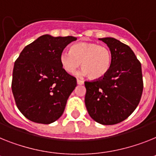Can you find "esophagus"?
Here are the masks:
<instances>
[{
    "instance_id": "1",
    "label": "esophagus",
    "mask_w": 156,
    "mask_h": 156,
    "mask_svg": "<svg viewBox=\"0 0 156 156\" xmlns=\"http://www.w3.org/2000/svg\"><path fill=\"white\" fill-rule=\"evenodd\" d=\"M77 83L78 85H83L84 84V82L82 80H80V79H77Z\"/></svg>"
}]
</instances>
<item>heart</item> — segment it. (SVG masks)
<instances>
[{"instance_id": "heart-1", "label": "heart", "mask_w": 156, "mask_h": 156, "mask_svg": "<svg viewBox=\"0 0 156 156\" xmlns=\"http://www.w3.org/2000/svg\"><path fill=\"white\" fill-rule=\"evenodd\" d=\"M60 63L67 73L74 74L80 66L82 74L91 79L102 78L109 70L112 55L107 47L95 43L79 42L70 47V51L60 54Z\"/></svg>"}]
</instances>
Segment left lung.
Here are the masks:
<instances>
[{
	"mask_svg": "<svg viewBox=\"0 0 156 156\" xmlns=\"http://www.w3.org/2000/svg\"><path fill=\"white\" fill-rule=\"evenodd\" d=\"M99 40L110 50L112 63L102 78L85 82V104L96 122L116 125L128 118L140 103L144 88L141 63L126 44L111 37Z\"/></svg>",
	"mask_w": 156,
	"mask_h": 156,
	"instance_id": "1",
	"label": "left lung"
}]
</instances>
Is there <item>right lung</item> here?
<instances>
[{
	"label": "right lung",
	"instance_id": "right-lung-1",
	"mask_svg": "<svg viewBox=\"0 0 156 156\" xmlns=\"http://www.w3.org/2000/svg\"><path fill=\"white\" fill-rule=\"evenodd\" d=\"M77 38L40 36L23 48L14 63L12 91L16 105L28 120L48 125L62 116L77 86L60 63V54Z\"/></svg>",
	"mask_w": 156,
	"mask_h": 156
}]
</instances>
